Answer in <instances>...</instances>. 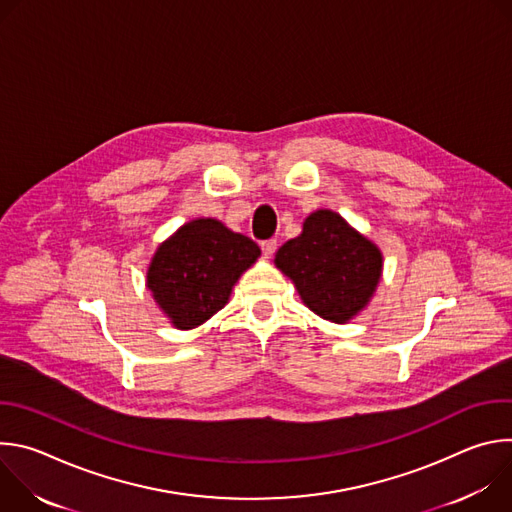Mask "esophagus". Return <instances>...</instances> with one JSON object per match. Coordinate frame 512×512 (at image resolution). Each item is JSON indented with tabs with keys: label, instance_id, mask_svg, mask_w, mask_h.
I'll return each instance as SVG.
<instances>
[{
	"label": "esophagus",
	"instance_id": "obj_1",
	"mask_svg": "<svg viewBox=\"0 0 512 512\" xmlns=\"http://www.w3.org/2000/svg\"><path fill=\"white\" fill-rule=\"evenodd\" d=\"M275 249H277V241L275 239H269V241L261 243V251H263L265 257H271L275 253Z\"/></svg>",
	"mask_w": 512,
	"mask_h": 512
}]
</instances>
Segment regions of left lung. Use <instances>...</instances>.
Masks as SVG:
<instances>
[{
	"label": "left lung",
	"instance_id": "obj_1",
	"mask_svg": "<svg viewBox=\"0 0 512 512\" xmlns=\"http://www.w3.org/2000/svg\"><path fill=\"white\" fill-rule=\"evenodd\" d=\"M273 263L296 285L302 302L334 324L367 308L383 275L381 249L328 208L314 210L300 237L283 243Z\"/></svg>",
	"mask_w": 512,
	"mask_h": 512
}]
</instances>
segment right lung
<instances>
[{
  "instance_id": "add662e5",
  "label": "right lung",
  "mask_w": 512,
  "mask_h": 512,
  "mask_svg": "<svg viewBox=\"0 0 512 512\" xmlns=\"http://www.w3.org/2000/svg\"><path fill=\"white\" fill-rule=\"evenodd\" d=\"M259 255L255 241L216 218H194L156 249L145 283L170 324L192 330L229 304Z\"/></svg>"
}]
</instances>
